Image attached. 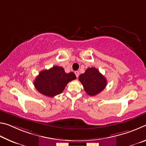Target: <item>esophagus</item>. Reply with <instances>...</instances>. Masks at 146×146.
<instances>
[{
    "mask_svg": "<svg viewBox=\"0 0 146 146\" xmlns=\"http://www.w3.org/2000/svg\"><path fill=\"white\" fill-rule=\"evenodd\" d=\"M75 75H76V77H78V76H79V72L78 71H75Z\"/></svg>",
    "mask_w": 146,
    "mask_h": 146,
    "instance_id": "esophagus-1",
    "label": "esophagus"
}]
</instances>
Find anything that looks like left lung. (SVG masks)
Wrapping results in <instances>:
<instances>
[{
    "instance_id": "obj_1",
    "label": "left lung",
    "mask_w": 146,
    "mask_h": 146,
    "mask_svg": "<svg viewBox=\"0 0 146 146\" xmlns=\"http://www.w3.org/2000/svg\"><path fill=\"white\" fill-rule=\"evenodd\" d=\"M79 80L88 95L95 96L102 91L107 85L104 76L95 68H90L79 76Z\"/></svg>"
}]
</instances>
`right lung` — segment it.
<instances>
[{"label":"right lung","instance_id":"obj_1","mask_svg":"<svg viewBox=\"0 0 146 146\" xmlns=\"http://www.w3.org/2000/svg\"><path fill=\"white\" fill-rule=\"evenodd\" d=\"M76 79L73 72L66 73L61 66H55L49 70L41 71L34 81L39 93L49 97L59 95L70 81Z\"/></svg>","mask_w":146,"mask_h":146}]
</instances>
